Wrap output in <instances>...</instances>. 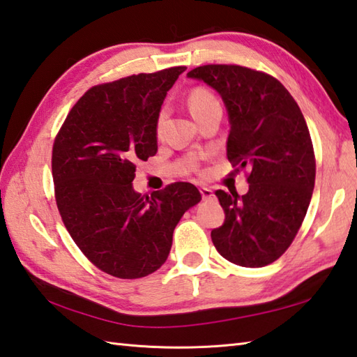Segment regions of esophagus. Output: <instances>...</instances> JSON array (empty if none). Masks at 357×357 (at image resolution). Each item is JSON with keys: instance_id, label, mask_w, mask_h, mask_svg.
<instances>
[{"instance_id": "obj_1", "label": "esophagus", "mask_w": 357, "mask_h": 357, "mask_svg": "<svg viewBox=\"0 0 357 357\" xmlns=\"http://www.w3.org/2000/svg\"><path fill=\"white\" fill-rule=\"evenodd\" d=\"M199 192H201L202 199H211V198H213V192H212L208 187H201Z\"/></svg>"}]
</instances>
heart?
I'll return each mask as SVG.
<instances>
[{
  "mask_svg": "<svg viewBox=\"0 0 357 357\" xmlns=\"http://www.w3.org/2000/svg\"><path fill=\"white\" fill-rule=\"evenodd\" d=\"M215 103H218L216 97L211 93V91L206 88H201V86L190 89V93H188V96H187V105H188V108H190L193 117H197L198 114L202 113V111L207 109L208 107H212V105H215ZM164 117H165V111H160L158 116V121H156V131L158 132L160 131V127H162Z\"/></svg>",
  "mask_w": 357,
  "mask_h": 357,
  "instance_id": "b5f03b06",
  "label": "heart"
}]
</instances>
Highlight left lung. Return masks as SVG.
I'll return each mask as SVG.
<instances>
[{
    "label": "left lung",
    "instance_id": "8db88e82",
    "mask_svg": "<svg viewBox=\"0 0 357 357\" xmlns=\"http://www.w3.org/2000/svg\"><path fill=\"white\" fill-rule=\"evenodd\" d=\"M220 93L230 130L227 159L249 169L243 197L216 190L226 220L212 230L218 252L238 266L263 268L291 246L316 181L308 125L275 77L238 65H204L187 73Z\"/></svg>",
    "mask_w": 357,
    "mask_h": 357
}]
</instances>
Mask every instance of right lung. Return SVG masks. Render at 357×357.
Listing matches in <instances>:
<instances>
[{
  "instance_id": "right-lung-1",
  "label": "right lung",
  "mask_w": 357,
  "mask_h": 357,
  "mask_svg": "<svg viewBox=\"0 0 357 357\" xmlns=\"http://www.w3.org/2000/svg\"><path fill=\"white\" fill-rule=\"evenodd\" d=\"M185 66L89 88L69 111L52 146L55 201L63 225L96 268L117 278L158 271L173 230L201 193L174 183L132 190L136 164L158 151L156 121L167 91Z\"/></svg>"
}]
</instances>
